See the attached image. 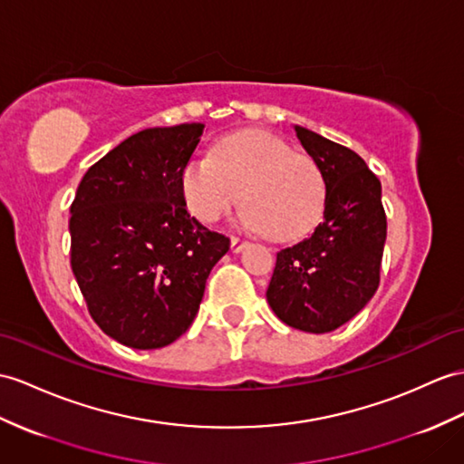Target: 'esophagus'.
I'll return each instance as SVG.
<instances>
[{
  "label": "esophagus",
  "mask_w": 464,
  "mask_h": 464,
  "mask_svg": "<svg viewBox=\"0 0 464 464\" xmlns=\"http://www.w3.org/2000/svg\"><path fill=\"white\" fill-rule=\"evenodd\" d=\"M246 246H247V242H244V240H240V238H232V240H230V247H232V252H234V254L242 252Z\"/></svg>",
  "instance_id": "34e87169"
}]
</instances>
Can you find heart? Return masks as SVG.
Here are the masks:
<instances>
[{
    "instance_id": "heart-1",
    "label": "heart",
    "mask_w": 464,
    "mask_h": 464,
    "mask_svg": "<svg viewBox=\"0 0 464 464\" xmlns=\"http://www.w3.org/2000/svg\"><path fill=\"white\" fill-rule=\"evenodd\" d=\"M180 193L193 217L218 222L244 200L247 230L274 240H297L317 226L326 197L321 167L313 157L264 131L224 138L212 157H193L180 171Z\"/></svg>"
}]
</instances>
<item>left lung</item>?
I'll use <instances>...</instances> for the list:
<instances>
[{"instance_id":"left-lung-1","label":"left lung","mask_w":464,"mask_h":464,"mask_svg":"<svg viewBox=\"0 0 464 464\" xmlns=\"http://www.w3.org/2000/svg\"><path fill=\"white\" fill-rule=\"evenodd\" d=\"M293 130L324 175V210L309 238L277 252L266 297L281 323L323 334L374 297L386 212L380 180L362 157L303 126Z\"/></svg>"}]
</instances>
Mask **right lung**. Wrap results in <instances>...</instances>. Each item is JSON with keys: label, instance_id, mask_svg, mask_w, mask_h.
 Instances as JSON below:
<instances>
[{"label": "right lung", "instance_id": "add662e5", "mask_svg": "<svg viewBox=\"0 0 464 464\" xmlns=\"http://www.w3.org/2000/svg\"><path fill=\"white\" fill-rule=\"evenodd\" d=\"M205 123L147 128L88 169L71 207V266L96 324L153 350L193 324L230 240L187 212L180 171Z\"/></svg>", "mask_w": 464, "mask_h": 464}]
</instances>
